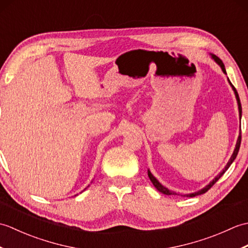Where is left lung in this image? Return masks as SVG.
I'll list each match as a JSON object with an SVG mask.
<instances>
[{"label": "left lung", "mask_w": 248, "mask_h": 248, "mask_svg": "<svg viewBox=\"0 0 248 248\" xmlns=\"http://www.w3.org/2000/svg\"><path fill=\"white\" fill-rule=\"evenodd\" d=\"M211 56H212V59L217 62V64L220 66V68H222V70H223V72L225 73V75H227V73H226V69H225V66H224V64H223V62H222V60H219L218 57L217 56V55H214V54H211ZM228 81H229V78H228ZM229 83H230V85H231V87H232V89H233V92H234V94H235V98H236V101H238V107H239V114H240V119H241V117H242V107H241V102H240V98H239V94H238V92H236V89L234 88V86L232 85V84H231V82L229 81ZM241 132H240V135H239V138H238V140H236V144H235V148H234V151H233V154H232V155H231V157H230V160L228 161V163H227V165H226V167L224 168V170L220 171L218 175L215 177L213 180L210 182L207 186L205 187H203V188H202L200 189V191H198V192H195V193H192V194H186V195H184V196H186V197H194V196H197V195H202V194H204L205 192L208 191V189H210L213 186H214V183L217 182L218 179L222 177L224 173H225V171L228 170L229 168V166L232 164V162L234 161V159L236 157V155H238V152H239V149H240V145H241ZM148 177H149V179H150V181L152 182V184H154L155 186V187L157 189V191L159 192H161V193H163V194H165V195H177L175 192H172V191H170V189H168L167 187H165V186H163L162 184L156 180V179L154 177V175H152V173L150 172V170H148Z\"/></svg>", "instance_id": "obj_1"}]
</instances>
